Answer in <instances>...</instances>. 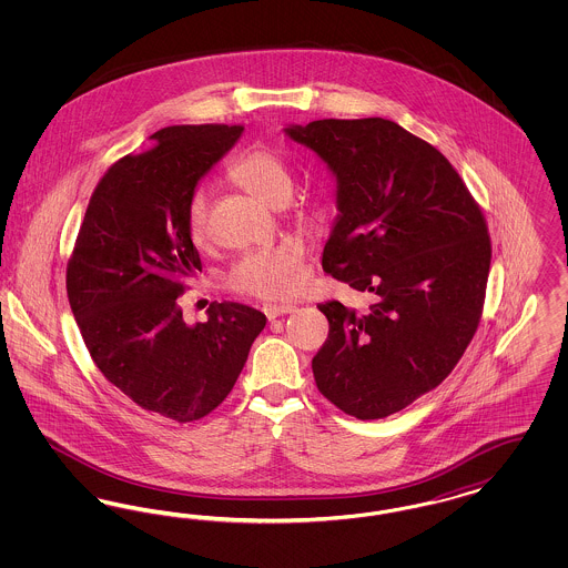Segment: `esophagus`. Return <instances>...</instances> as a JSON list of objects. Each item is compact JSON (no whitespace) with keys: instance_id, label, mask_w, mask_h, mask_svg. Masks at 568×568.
I'll return each mask as SVG.
<instances>
[{"instance_id":"34e87169","label":"esophagus","mask_w":568,"mask_h":568,"mask_svg":"<svg viewBox=\"0 0 568 568\" xmlns=\"http://www.w3.org/2000/svg\"><path fill=\"white\" fill-rule=\"evenodd\" d=\"M292 311H296V306H292V304H264V315H266L268 320L283 317V315H287V313H292Z\"/></svg>"}]
</instances>
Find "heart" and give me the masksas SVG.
Instances as JSON below:
<instances>
[{"label": "heart", "instance_id": "obj_1", "mask_svg": "<svg viewBox=\"0 0 568 568\" xmlns=\"http://www.w3.org/2000/svg\"><path fill=\"white\" fill-rule=\"evenodd\" d=\"M230 179L271 206L283 204L294 187L287 163L268 146H253L241 153L230 168ZM206 213L209 193L204 187H197L190 195L185 213L187 232L195 243H202L206 236ZM304 260L306 248L294 239L253 248L232 264L225 274V283L244 296L287 300L300 294L306 285Z\"/></svg>", "mask_w": 568, "mask_h": 568}]
</instances>
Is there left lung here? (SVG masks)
Wrapping results in <instances>:
<instances>
[{"instance_id":"obj_1","label":"left lung","mask_w":568,"mask_h":568,"mask_svg":"<svg viewBox=\"0 0 568 568\" xmlns=\"http://www.w3.org/2000/svg\"><path fill=\"white\" fill-rule=\"evenodd\" d=\"M336 176L338 216L322 266L368 308L320 304L329 332L313 375L332 405L383 419L440 385L484 313L491 243L456 168L394 121L285 128Z\"/></svg>"}]
</instances>
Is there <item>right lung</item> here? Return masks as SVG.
<instances>
[{
    "mask_svg": "<svg viewBox=\"0 0 568 568\" xmlns=\"http://www.w3.org/2000/svg\"><path fill=\"white\" fill-rule=\"evenodd\" d=\"M243 125H172L112 163L93 191L65 272L68 300L95 366L144 410L187 424L225 400L266 315L213 302L187 325L185 281L202 271L187 232L197 181Z\"/></svg>",
    "mask_w": 568,
    "mask_h": 568,
    "instance_id": "add662e5",
    "label": "right lung"
}]
</instances>
